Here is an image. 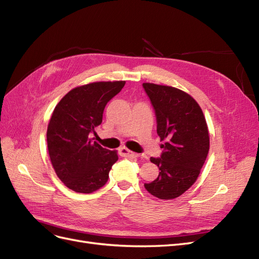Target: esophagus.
Segmentation results:
<instances>
[{"label": "esophagus", "mask_w": 259, "mask_h": 259, "mask_svg": "<svg viewBox=\"0 0 259 259\" xmlns=\"http://www.w3.org/2000/svg\"><path fill=\"white\" fill-rule=\"evenodd\" d=\"M120 154L122 156H125V158H137V156H138L137 153L128 150V149L125 148V147L120 148Z\"/></svg>", "instance_id": "1"}]
</instances>
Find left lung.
Instances as JSON below:
<instances>
[{"label": "left lung", "mask_w": 259, "mask_h": 259, "mask_svg": "<svg viewBox=\"0 0 259 259\" xmlns=\"http://www.w3.org/2000/svg\"><path fill=\"white\" fill-rule=\"evenodd\" d=\"M164 142L161 159L151 158L160 174L146 190L161 200L178 198L197 182L209 149V134L201 107L189 94L173 86L143 83Z\"/></svg>", "instance_id": "1"}]
</instances>
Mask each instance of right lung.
Instances as JSON below:
<instances>
[{
  "label": "right lung",
  "mask_w": 259,
  "mask_h": 259,
  "mask_svg": "<svg viewBox=\"0 0 259 259\" xmlns=\"http://www.w3.org/2000/svg\"><path fill=\"white\" fill-rule=\"evenodd\" d=\"M125 81H100L72 89L55 107L48 126V148L55 173L75 192L92 193L108 182L119 159L91 138L103 122L107 103L119 94Z\"/></svg>",
  "instance_id": "obj_1"
}]
</instances>
